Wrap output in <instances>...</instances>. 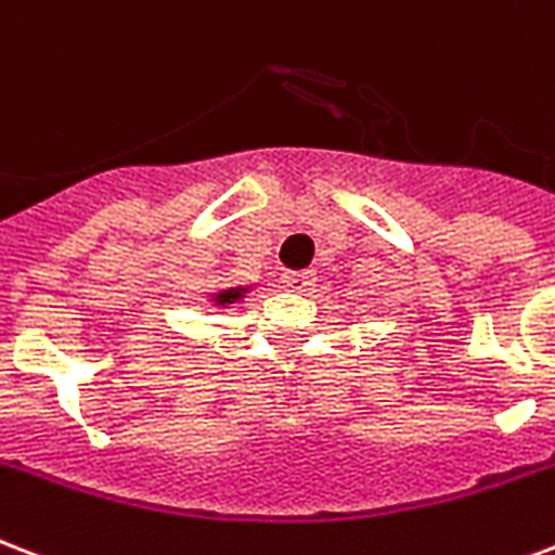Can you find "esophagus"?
I'll list each match as a JSON object with an SVG mask.
<instances>
[{
  "label": "esophagus",
  "instance_id": "34e87169",
  "mask_svg": "<svg viewBox=\"0 0 555 555\" xmlns=\"http://www.w3.org/2000/svg\"><path fill=\"white\" fill-rule=\"evenodd\" d=\"M282 282H285L287 291H308V287L314 285V273H308V270H296V273H285L282 276Z\"/></svg>",
  "mask_w": 555,
  "mask_h": 555
}]
</instances>
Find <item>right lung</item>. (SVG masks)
Segmentation results:
<instances>
[{
  "label": "right lung",
  "mask_w": 555,
  "mask_h": 555,
  "mask_svg": "<svg viewBox=\"0 0 555 555\" xmlns=\"http://www.w3.org/2000/svg\"><path fill=\"white\" fill-rule=\"evenodd\" d=\"M241 294H244V287H232V291H221V294L215 296V302H218V306H227V302H235V299H241Z\"/></svg>",
  "instance_id": "add662e5"
}]
</instances>
